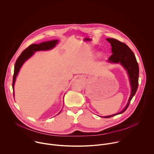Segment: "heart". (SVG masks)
Masks as SVG:
<instances>
[{
  "mask_svg": "<svg viewBox=\"0 0 154 154\" xmlns=\"http://www.w3.org/2000/svg\"><path fill=\"white\" fill-rule=\"evenodd\" d=\"M101 55H102V54H101V53H99V56H101Z\"/></svg>",
  "mask_w": 154,
  "mask_h": 154,
  "instance_id": "obj_1",
  "label": "heart"
}]
</instances>
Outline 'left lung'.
Instances as JSON below:
<instances>
[{
	"label": "left lung",
	"instance_id": "left-lung-1",
	"mask_svg": "<svg viewBox=\"0 0 154 154\" xmlns=\"http://www.w3.org/2000/svg\"><path fill=\"white\" fill-rule=\"evenodd\" d=\"M106 40L111 46V52L112 53L108 58V61L111 63H120L123 66L128 74L131 86V95L126 106L122 111L117 114L103 117L104 118H109L123 113L128 108L138 88L139 67L134 54L125 43L114 38H106Z\"/></svg>",
	"mask_w": 154,
	"mask_h": 154
}]
</instances>
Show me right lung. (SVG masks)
Returning a JSON list of instances; mask_svg holds the SVG:
<instances>
[{
	"label": "right lung",
	"mask_w": 154,
	"mask_h": 154,
	"mask_svg": "<svg viewBox=\"0 0 154 154\" xmlns=\"http://www.w3.org/2000/svg\"><path fill=\"white\" fill-rule=\"evenodd\" d=\"M58 40H52V41H49V42H43V43H42L38 45H37V44L31 45L29 46H28L26 49H25L22 52L20 55L17 59L16 62L15 63V66H14V71L13 79V95L14 96V86L16 79L18 73H19L21 67L23 64V63L27 60H28L30 57H31L34 55L35 52L51 49L56 46V45L58 43ZM60 112L59 113H60Z\"/></svg>",
	"instance_id": "obj_1"
}]
</instances>
